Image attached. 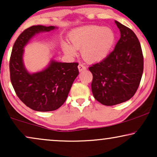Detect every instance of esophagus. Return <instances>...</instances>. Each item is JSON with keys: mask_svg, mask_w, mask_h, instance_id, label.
Returning <instances> with one entry per match:
<instances>
[{"mask_svg": "<svg viewBox=\"0 0 157 157\" xmlns=\"http://www.w3.org/2000/svg\"><path fill=\"white\" fill-rule=\"evenodd\" d=\"M78 69L80 72H82V71H84L86 69V67H85L84 65L82 64H80L78 65Z\"/></svg>", "mask_w": 157, "mask_h": 157, "instance_id": "esophagus-1", "label": "esophagus"}]
</instances>
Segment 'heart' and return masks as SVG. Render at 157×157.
Segmentation results:
<instances>
[{"label":"heart","instance_id":"heart-1","mask_svg":"<svg viewBox=\"0 0 157 157\" xmlns=\"http://www.w3.org/2000/svg\"><path fill=\"white\" fill-rule=\"evenodd\" d=\"M71 45L63 43L62 49L69 56L76 54L75 49H81L82 58L88 62H98L109 53L115 43L116 35L109 27L88 25L73 29L69 34Z\"/></svg>","mask_w":157,"mask_h":157}]
</instances>
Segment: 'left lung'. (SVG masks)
Returning a JSON list of instances; mask_svg holds the SVG:
<instances>
[{
	"label": "left lung",
	"mask_w": 157,
	"mask_h": 157,
	"mask_svg": "<svg viewBox=\"0 0 157 157\" xmlns=\"http://www.w3.org/2000/svg\"><path fill=\"white\" fill-rule=\"evenodd\" d=\"M115 23L120 38L114 51L88 68L93 74V96L105 106H114L131 98L144 72V56L138 37L126 26L117 21Z\"/></svg>",
	"instance_id": "8db88e82"
}]
</instances>
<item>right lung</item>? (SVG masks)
Listing matches in <instances>:
<instances>
[{
    "label": "right lung",
    "instance_id": "obj_1",
    "mask_svg": "<svg viewBox=\"0 0 157 157\" xmlns=\"http://www.w3.org/2000/svg\"><path fill=\"white\" fill-rule=\"evenodd\" d=\"M57 27L32 26L19 35L13 44L9 62L10 77L19 98L32 109L51 112L66 101L72 83L79 74L78 63H62L51 59L46 68L35 73L24 64V48L35 35Z\"/></svg>",
    "mask_w": 157,
    "mask_h": 157
}]
</instances>
